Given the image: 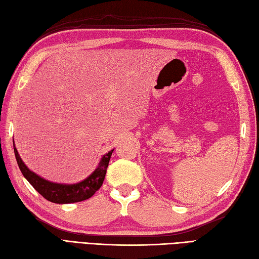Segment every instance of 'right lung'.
Wrapping results in <instances>:
<instances>
[{
  "label": "right lung",
  "instance_id": "add662e5",
  "mask_svg": "<svg viewBox=\"0 0 259 259\" xmlns=\"http://www.w3.org/2000/svg\"><path fill=\"white\" fill-rule=\"evenodd\" d=\"M14 153L16 161H18L19 168L21 172L23 174L25 179L33 186L38 194L46 198L47 200L54 202V203H71L83 201L89 199L90 197L96 194V191L100 189V187L103 184L104 177L107 174V168L110 161V158L114 149L109 151L106 155H103L98 167L95 169L89 177H87L84 180L80 181L78 184L72 185H64V184H57L48 181L45 178H41L25 166L23 160L20 158L18 150L13 144Z\"/></svg>",
  "mask_w": 259,
  "mask_h": 259
}]
</instances>
